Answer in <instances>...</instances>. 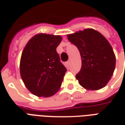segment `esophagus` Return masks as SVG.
Returning a JSON list of instances; mask_svg holds the SVG:
<instances>
[{
    "label": "esophagus",
    "instance_id": "1",
    "mask_svg": "<svg viewBox=\"0 0 125 125\" xmlns=\"http://www.w3.org/2000/svg\"><path fill=\"white\" fill-rule=\"evenodd\" d=\"M66 64H67L68 66H70V64H71V61H69L66 62Z\"/></svg>",
    "mask_w": 125,
    "mask_h": 125
}]
</instances>
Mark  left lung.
<instances>
[{
	"mask_svg": "<svg viewBox=\"0 0 125 125\" xmlns=\"http://www.w3.org/2000/svg\"><path fill=\"white\" fill-rule=\"evenodd\" d=\"M81 56V71L76 75L79 83L86 90L103 88L113 74L116 57L104 36L96 30L86 29L67 35Z\"/></svg>",
	"mask_w": 125,
	"mask_h": 125,
	"instance_id": "1",
	"label": "left lung"
}]
</instances>
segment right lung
Masks as SVG:
<instances>
[{
    "label": "right lung",
    "instance_id": "right-lung-1",
    "mask_svg": "<svg viewBox=\"0 0 125 125\" xmlns=\"http://www.w3.org/2000/svg\"><path fill=\"white\" fill-rule=\"evenodd\" d=\"M62 36L37 34L22 52L20 73L24 85L37 96L49 97L59 91L66 71L56 48Z\"/></svg>",
    "mask_w": 125,
    "mask_h": 125
}]
</instances>
